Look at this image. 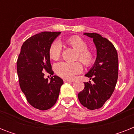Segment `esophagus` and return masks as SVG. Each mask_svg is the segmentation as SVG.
Wrapping results in <instances>:
<instances>
[{
	"label": "esophagus",
	"mask_w": 134,
	"mask_h": 134,
	"mask_svg": "<svg viewBox=\"0 0 134 134\" xmlns=\"http://www.w3.org/2000/svg\"><path fill=\"white\" fill-rule=\"evenodd\" d=\"M64 82H65V83H71V82H72V81H71V80L64 79Z\"/></svg>",
	"instance_id": "esophagus-1"
}]
</instances>
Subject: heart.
Wrapping results in <instances>:
<instances>
[{"label": "heart", "mask_w": 134, "mask_h": 134, "mask_svg": "<svg viewBox=\"0 0 134 134\" xmlns=\"http://www.w3.org/2000/svg\"><path fill=\"white\" fill-rule=\"evenodd\" d=\"M67 43L78 52V58L79 60L86 67L91 66L95 60L94 55L91 51L87 49L88 44L85 41L79 36L69 37ZM61 44L58 42H55L50 46L48 54L51 59L53 60H58L60 56ZM55 73L65 79H71L82 70V67L79 63H66L60 62L54 66Z\"/></svg>", "instance_id": "b5f03b06"}]
</instances>
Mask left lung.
Listing matches in <instances>:
<instances>
[{
    "label": "left lung",
    "mask_w": 134,
    "mask_h": 134,
    "mask_svg": "<svg viewBox=\"0 0 134 134\" xmlns=\"http://www.w3.org/2000/svg\"><path fill=\"white\" fill-rule=\"evenodd\" d=\"M93 40L97 58L86 76L92 80L84 83L85 88L78 94L81 104L90 110L102 108L114 91L118 77L117 51L110 41L97 33L85 32Z\"/></svg>",
    "instance_id": "1"
}]
</instances>
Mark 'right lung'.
<instances>
[{
    "label": "right lung",
    "instance_id": "right-lung-1",
    "mask_svg": "<svg viewBox=\"0 0 134 134\" xmlns=\"http://www.w3.org/2000/svg\"><path fill=\"white\" fill-rule=\"evenodd\" d=\"M60 32H42L24 42L19 55L16 69L20 88L28 102L41 110L52 107L58 98L63 79L58 76L44 77V71L53 75L48 50Z\"/></svg>",
    "mask_w": 134,
    "mask_h": 134
}]
</instances>
